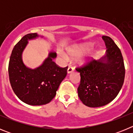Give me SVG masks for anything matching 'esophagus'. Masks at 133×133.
Returning <instances> with one entry per match:
<instances>
[{
    "label": "esophagus",
    "instance_id": "obj_1",
    "mask_svg": "<svg viewBox=\"0 0 133 133\" xmlns=\"http://www.w3.org/2000/svg\"><path fill=\"white\" fill-rule=\"evenodd\" d=\"M73 70H74L73 68H72V66H69V68H68V69H67V73L68 74L71 73V72H72V71H73Z\"/></svg>",
    "mask_w": 133,
    "mask_h": 133
}]
</instances>
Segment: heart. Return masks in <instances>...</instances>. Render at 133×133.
Here are the masks:
<instances>
[{
  "label": "heart",
  "mask_w": 133,
  "mask_h": 133,
  "mask_svg": "<svg viewBox=\"0 0 133 133\" xmlns=\"http://www.w3.org/2000/svg\"><path fill=\"white\" fill-rule=\"evenodd\" d=\"M90 46H91V45L90 44H87V43H83V44H78V45H75L67 49L68 55L72 58L78 57V56H81L83 54L87 52V50H89ZM98 53V51H97V50H92V51L87 52L85 55L80 57L79 59H78V63L81 65H85V64H88L92 61H93L97 56ZM60 55H61V57L65 61L68 59L67 56L61 52Z\"/></svg>",
  "instance_id": "b5f03b06"
}]
</instances>
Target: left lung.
Wrapping results in <instances>:
<instances>
[{"label": "left lung", "mask_w": 133, "mask_h": 133, "mask_svg": "<svg viewBox=\"0 0 133 133\" xmlns=\"http://www.w3.org/2000/svg\"><path fill=\"white\" fill-rule=\"evenodd\" d=\"M106 55L76 70L81 75L78 95L89 107H100L115 98L123 87L125 75L124 61L119 48L109 36H103Z\"/></svg>", "instance_id": "8db88e82"}]
</instances>
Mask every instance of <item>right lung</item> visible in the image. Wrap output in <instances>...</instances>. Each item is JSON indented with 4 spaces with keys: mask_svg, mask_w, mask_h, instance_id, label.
Instances as JSON below:
<instances>
[{
    "mask_svg": "<svg viewBox=\"0 0 133 133\" xmlns=\"http://www.w3.org/2000/svg\"><path fill=\"white\" fill-rule=\"evenodd\" d=\"M41 36L37 33L25 35L15 46L9 64V80L15 95L23 103L38 106L50 103L67 74L68 67L61 68L53 61L56 53L50 51L43 64L35 69L27 67L23 52L29 41Z\"/></svg>",
    "mask_w": 133,
    "mask_h": 133,
    "instance_id": "obj_1",
    "label": "right lung"
}]
</instances>
